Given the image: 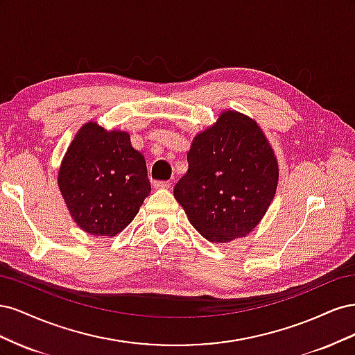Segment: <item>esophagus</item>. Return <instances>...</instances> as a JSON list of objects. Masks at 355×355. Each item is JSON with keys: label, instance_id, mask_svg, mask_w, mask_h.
Listing matches in <instances>:
<instances>
[{"label": "esophagus", "instance_id": "esophagus-1", "mask_svg": "<svg viewBox=\"0 0 355 355\" xmlns=\"http://www.w3.org/2000/svg\"><path fill=\"white\" fill-rule=\"evenodd\" d=\"M170 182H167V180H155L154 182V188H157V189H170Z\"/></svg>", "mask_w": 355, "mask_h": 355}]
</instances>
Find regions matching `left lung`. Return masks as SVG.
Listing matches in <instances>:
<instances>
[{
  "label": "left lung",
  "mask_w": 355,
  "mask_h": 355,
  "mask_svg": "<svg viewBox=\"0 0 355 355\" xmlns=\"http://www.w3.org/2000/svg\"><path fill=\"white\" fill-rule=\"evenodd\" d=\"M188 164L173 192L204 239L230 243L259 225L275 197L280 171L254 120L222 111L216 123L192 139Z\"/></svg>",
  "instance_id": "obj_1"
}]
</instances>
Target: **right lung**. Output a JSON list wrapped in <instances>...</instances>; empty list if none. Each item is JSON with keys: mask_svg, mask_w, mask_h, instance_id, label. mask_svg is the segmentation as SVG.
<instances>
[{"mask_svg": "<svg viewBox=\"0 0 355 355\" xmlns=\"http://www.w3.org/2000/svg\"><path fill=\"white\" fill-rule=\"evenodd\" d=\"M58 185L73 222L99 237L121 232L151 192L145 157L132 146L130 135L96 121L73 136Z\"/></svg>", "mask_w": 355, "mask_h": 355, "instance_id": "add662e5", "label": "right lung"}]
</instances>
